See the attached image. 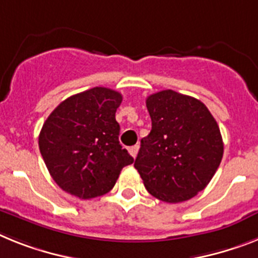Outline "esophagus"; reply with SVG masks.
Instances as JSON below:
<instances>
[{"label": "esophagus", "mask_w": 258, "mask_h": 258, "mask_svg": "<svg viewBox=\"0 0 258 258\" xmlns=\"http://www.w3.org/2000/svg\"><path fill=\"white\" fill-rule=\"evenodd\" d=\"M128 152H130V155L133 156L134 159H135L136 155H138V152H139V146H138V144H136V146L130 147V148H128Z\"/></svg>", "instance_id": "1"}]
</instances>
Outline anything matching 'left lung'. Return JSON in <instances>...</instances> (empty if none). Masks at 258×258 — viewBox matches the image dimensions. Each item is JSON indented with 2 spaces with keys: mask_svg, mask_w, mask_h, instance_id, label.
I'll return each mask as SVG.
<instances>
[{
  "mask_svg": "<svg viewBox=\"0 0 258 258\" xmlns=\"http://www.w3.org/2000/svg\"><path fill=\"white\" fill-rule=\"evenodd\" d=\"M152 130L140 142L135 166L162 202L178 203L202 191L219 168L223 140L205 103L174 90L147 98Z\"/></svg>",
  "mask_w": 258,
  "mask_h": 258,
  "instance_id": "8db88e82",
  "label": "left lung"
}]
</instances>
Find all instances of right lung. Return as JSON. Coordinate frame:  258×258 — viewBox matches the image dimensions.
<instances>
[{"label":"right lung","mask_w":258,"mask_h":258,"mask_svg":"<svg viewBox=\"0 0 258 258\" xmlns=\"http://www.w3.org/2000/svg\"><path fill=\"white\" fill-rule=\"evenodd\" d=\"M122 94L97 88L62 101L39 134L49 174L64 191L81 199L103 196L134 159L119 143L115 112Z\"/></svg>","instance_id":"add662e5"}]
</instances>
